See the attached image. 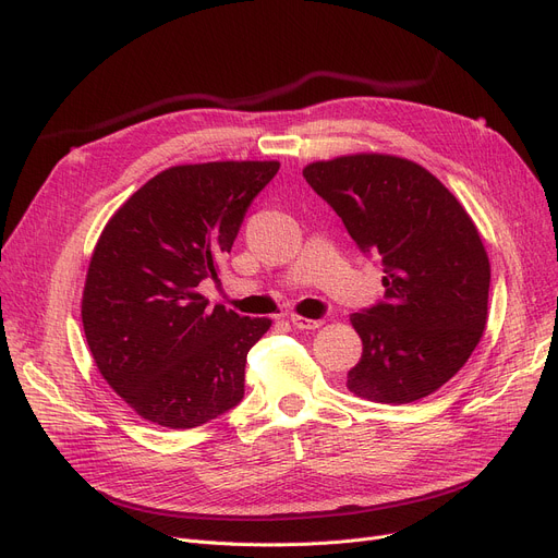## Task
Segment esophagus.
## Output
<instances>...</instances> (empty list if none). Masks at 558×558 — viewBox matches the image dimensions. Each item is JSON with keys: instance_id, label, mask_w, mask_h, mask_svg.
<instances>
[{"instance_id": "esophagus-1", "label": "esophagus", "mask_w": 558, "mask_h": 558, "mask_svg": "<svg viewBox=\"0 0 558 558\" xmlns=\"http://www.w3.org/2000/svg\"><path fill=\"white\" fill-rule=\"evenodd\" d=\"M289 320H291V326L299 328V330H316V328H320V324H324L320 318H305V316H299V314H291Z\"/></svg>"}]
</instances>
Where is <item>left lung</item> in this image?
Masks as SVG:
<instances>
[{"mask_svg": "<svg viewBox=\"0 0 558 558\" xmlns=\"http://www.w3.org/2000/svg\"><path fill=\"white\" fill-rule=\"evenodd\" d=\"M303 175L385 267V301L350 316L364 350L348 389L387 404L434 393L486 328L490 264L473 219L436 175L404 158L341 156Z\"/></svg>", "mask_w": 558, "mask_h": 558, "instance_id": "left-lung-1", "label": "left lung"}]
</instances>
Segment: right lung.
Wrapping results in <instances>:
<instances>
[{"label":"right lung","mask_w":558,"mask_h":558,"mask_svg":"<svg viewBox=\"0 0 558 558\" xmlns=\"http://www.w3.org/2000/svg\"><path fill=\"white\" fill-rule=\"evenodd\" d=\"M280 162L179 165L144 183L106 223L81 318L106 383L137 416L171 429L208 423L244 398L248 350L269 318L208 307L251 201Z\"/></svg>","instance_id":"right-lung-1"}]
</instances>
